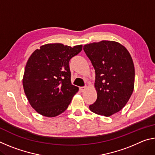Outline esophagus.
Wrapping results in <instances>:
<instances>
[{
	"label": "esophagus",
	"mask_w": 155,
	"mask_h": 155,
	"mask_svg": "<svg viewBox=\"0 0 155 155\" xmlns=\"http://www.w3.org/2000/svg\"><path fill=\"white\" fill-rule=\"evenodd\" d=\"M86 89H87V86H84V87H80V91L81 92H83L84 91H85Z\"/></svg>",
	"instance_id": "esophagus-1"
}]
</instances>
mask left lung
Masks as SVG:
<instances>
[{"instance_id": "8db88e82", "label": "left lung", "mask_w": 155, "mask_h": 155, "mask_svg": "<svg viewBox=\"0 0 155 155\" xmlns=\"http://www.w3.org/2000/svg\"><path fill=\"white\" fill-rule=\"evenodd\" d=\"M83 50L96 72L97 99L89 107L96 114L111 116L126 105L134 90L132 57L124 46L114 41L86 44Z\"/></svg>"}]
</instances>
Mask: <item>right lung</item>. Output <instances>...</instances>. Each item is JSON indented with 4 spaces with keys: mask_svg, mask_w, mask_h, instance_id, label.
<instances>
[{
    "mask_svg": "<svg viewBox=\"0 0 155 155\" xmlns=\"http://www.w3.org/2000/svg\"><path fill=\"white\" fill-rule=\"evenodd\" d=\"M82 47L47 44L31 54L22 84L31 106L38 114L52 117L67 109L78 91L71 83L69 61L82 51Z\"/></svg>",
    "mask_w": 155,
    "mask_h": 155,
    "instance_id": "obj_1",
    "label": "right lung"
}]
</instances>
